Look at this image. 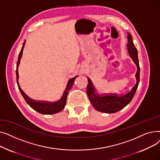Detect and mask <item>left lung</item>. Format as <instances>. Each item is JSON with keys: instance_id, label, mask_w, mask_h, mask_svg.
Instances as JSON below:
<instances>
[{"instance_id": "8db88e82", "label": "left lung", "mask_w": 160, "mask_h": 160, "mask_svg": "<svg viewBox=\"0 0 160 160\" xmlns=\"http://www.w3.org/2000/svg\"><path fill=\"white\" fill-rule=\"evenodd\" d=\"M128 42L127 48L128 53L133 62L137 65V72L136 73L137 82L136 85L132 88L128 93L123 95H117L114 93L98 95L96 93V90L93 87V83L89 78H88V84L86 88L87 94L91 104L97 111L107 113H112L118 112L131 101L136 93L139 82L140 67L138 56V50L133 45L132 37L129 33H128Z\"/></svg>"}]
</instances>
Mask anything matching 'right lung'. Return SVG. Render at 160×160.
I'll return each instance as SVG.
<instances>
[{"instance_id": "1", "label": "right lung", "mask_w": 160, "mask_h": 160, "mask_svg": "<svg viewBox=\"0 0 160 160\" xmlns=\"http://www.w3.org/2000/svg\"><path fill=\"white\" fill-rule=\"evenodd\" d=\"M24 45H25V41L24 42L22 47L19 54L18 60V63H17V69H16L17 78H18L19 77L18 76V74H18V67L20 63V60L21 59V57L22 56V51H23ZM77 77L78 76H77V77H75L74 78H72L68 81L62 97H61V98L60 100H58V101H56L54 102H47V101H39V100L38 101V100H33V99L30 98V97H28L26 94L24 93L22 90L21 89L20 86H19V89L20 90V92H21L22 96L23 97L24 99L25 100V101H26L27 103L32 109H33V110L41 114H45V115L54 114V113L61 112L65 108V106L66 104V101H67V95H68L69 91L71 89V88L73 85L74 81Z\"/></svg>"}]
</instances>
